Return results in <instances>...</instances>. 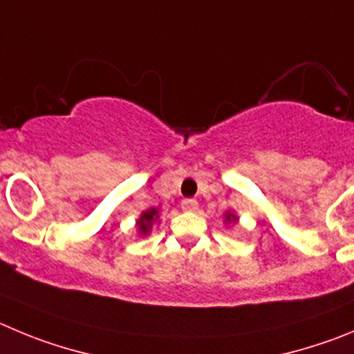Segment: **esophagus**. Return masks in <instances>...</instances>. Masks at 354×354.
I'll return each mask as SVG.
<instances>
[{
  "label": "esophagus",
  "mask_w": 354,
  "mask_h": 354,
  "mask_svg": "<svg viewBox=\"0 0 354 354\" xmlns=\"http://www.w3.org/2000/svg\"><path fill=\"white\" fill-rule=\"evenodd\" d=\"M199 207V203L196 199H183L181 201V209L183 211H196Z\"/></svg>",
  "instance_id": "1"
}]
</instances>
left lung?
I'll use <instances>...</instances> for the list:
<instances>
[{
	"label": "left lung",
	"mask_w": 354,
	"mask_h": 354,
	"mask_svg": "<svg viewBox=\"0 0 354 354\" xmlns=\"http://www.w3.org/2000/svg\"><path fill=\"white\" fill-rule=\"evenodd\" d=\"M225 222L229 223V222H237V216L234 213H230V211H227L225 213Z\"/></svg>",
	"instance_id": "1"
}]
</instances>
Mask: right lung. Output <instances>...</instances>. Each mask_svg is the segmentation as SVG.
I'll use <instances>...</instances> for the list:
<instances>
[{"instance_id": "obj_1", "label": "right lung", "mask_w": 354, "mask_h": 354, "mask_svg": "<svg viewBox=\"0 0 354 354\" xmlns=\"http://www.w3.org/2000/svg\"><path fill=\"white\" fill-rule=\"evenodd\" d=\"M157 218H158V209H155V207H151V209L141 213L140 220H138V229H140L141 236H147V234H150L151 225H153V222H157Z\"/></svg>"}]
</instances>
